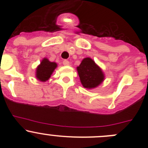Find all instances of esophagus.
Wrapping results in <instances>:
<instances>
[{"label":"esophagus","mask_w":148,"mask_h":148,"mask_svg":"<svg viewBox=\"0 0 148 148\" xmlns=\"http://www.w3.org/2000/svg\"><path fill=\"white\" fill-rule=\"evenodd\" d=\"M63 64L64 66H68L69 65V62L68 60H64L63 61Z\"/></svg>","instance_id":"esophagus-1"}]
</instances>
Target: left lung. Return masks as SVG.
I'll use <instances>...</instances> for the list:
<instances>
[{"label": "left lung", "mask_w": 148, "mask_h": 148, "mask_svg": "<svg viewBox=\"0 0 148 148\" xmlns=\"http://www.w3.org/2000/svg\"><path fill=\"white\" fill-rule=\"evenodd\" d=\"M80 81L85 88H95L104 80V74L101 69L90 58H85L77 67Z\"/></svg>", "instance_id": "obj_1"}]
</instances>
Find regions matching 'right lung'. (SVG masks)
Instances as JSON below:
<instances>
[{
    "label": "right lung",
    "instance_id": "right-lung-1",
    "mask_svg": "<svg viewBox=\"0 0 148 148\" xmlns=\"http://www.w3.org/2000/svg\"><path fill=\"white\" fill-rule=\"evenodd\" d=\"M57 64L55 62H51L47 59H44L36 69L37 79L41 82H46L50 78Z\"/></svg>",
    "mask_w": 148,
    "mask_h": 148
}]
</instances>
